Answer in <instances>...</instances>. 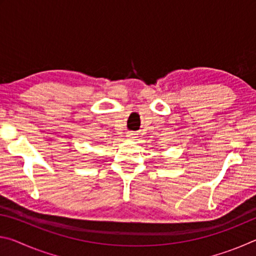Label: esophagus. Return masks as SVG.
Returning <instances> with one entry per match:
<instances>
[{"instance_id":"esophagus-1","label":"esophagus","mask_w":256,"mask_h":256,"mask_svg":"<svg viewBox=\"0 0 256 256\" xmlns=\"http://www.w3.org/2000/svg\"><path fill=\"white\" fill-rule=\"evenodd\" d=\"M128 138H136V134H134V133H128Z\"/></svg>"}]
</instances>
